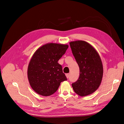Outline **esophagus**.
<instances>
[{"label":"esophagus","mask_w":124,"mask_h":124,"mask_svg":"<svg viewBox=\"0 0 124 124\" xmlns=\"http://www.w3.org/2000/svg\"><path fill=\"white\" fill-rule=\"evenodd\" d=\"M66 77H67V78H69V76H70V74L69 73H67V74H66Z\"/></svg>","instance_id":"1"}]
</instances>
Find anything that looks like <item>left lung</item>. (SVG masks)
<instances>
[{
  "mask_svg": "<svg viewBox=\"0 0 124 124\" xmlns=\"http://www.w3.org/2000/svg\"><path fill=\"white\" fill-rule=\"evenodd\" d=\"M70 46L80 68L79 78L72 84L74 91L82 97L92 94L98 88L102 78L103 66L100 56L84 41H72Z\"/></svg>",
  "mask_w": 124,
  "mask_h": 124,
  "instance_id": "8db88e82",
  "label": "left lung"
}]
</instances>
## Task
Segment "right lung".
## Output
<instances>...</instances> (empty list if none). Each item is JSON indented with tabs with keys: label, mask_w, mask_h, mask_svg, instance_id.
Listing matches in <instances>:
<instances>
[{
	"label": "right lung",
	"mask_w": 124,
	"mask_h": 124,
	"mask_svg": "<svg viewBox=\"0 0 124 124\" xmlns=\"http://www.w3.org/2000/svg\"><path fill=\"white\" fill-rule=\"evenodd\" d=\"M68 48L67 44L47 43L37 50L28 67V78L31 88L38 94L48 96L67 80L58 60Z\"/></svg>",
	"instance_id": "1"
}]
</instances>
